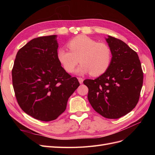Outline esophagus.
<instances>
[{
  "label": "esophagus",
  "mask_w": 155,
  "mask_h": 155,
  "mask_svg": "<svg viewBox=\"0 0 155 155\" xmlns=\"http://www.w3.org/2000/svg\"><path fill=\"white\" fill-rule=\"evenodd\" d=\"M78 81H79V83L82 84V83H83V79L81 78H78Z\"/></svg>",
  "instance_id": "esophagus-1"
}]
</instances>
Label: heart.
I'll list each match as a JSON object with an SVG mask.
<instances>
[{
    "instance_id": "obj_1",
    "label": "heart",
    "mask_w": 155,
    "mask_h": 155,
    "mask_svg": "<svg viewBox=\"0 0 155 155\" xmlns=\"http://www.w3.org/2000/svg\"><path fill=\"white\" fill-rule=\"evenodd\" d=\"M67 46L70 51L59 48L57 52L58 61L67 72H74L79 60L81 64L76 71L78 75L90 73L92 76H99L109 68L112 51L107 44L79 35L70 40Z\"/></svg>"
}]
</instances>
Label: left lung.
Wrapping results in <instances>:
<instances>
[{
    "instance_id": "left-lung-1",
    "label": "left lung",
    "mask_w": 155,
    "mask_h": 155,
    "mask_svg": "<svg viewBox=\"0 0 155 155\" xmlns=\"http://www.w3.org/2000/svg\"><path fill=\"white\" fill-rule=\"evenodd\" d=\"M112 60L107 71L95 79H85L88 100L97 113L117 119L132 110L138 104L143 85V72L137 53L120 39L105 38Z\"/></svg>"
}]
</instances>
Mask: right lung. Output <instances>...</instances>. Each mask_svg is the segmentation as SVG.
Masks as SVG:
<instances>
[{
	"label": "right lung",
	"instance_id": "right-lung-1",
	"mask_svg": "<svg viewBox=\"0 0 155 155\" xmlns=\"http://www.w3.org/2000/svg\"><path fill=\"white\" fill-rule=\"evenodd\" d=\"M57 35L31 40L16 55L12 82L18 105L27 114L44 121L54 120L67 108L79 86L57 58Z\"/></svg>",
	"mask_w": 155,
	"mask_h": 155
}]
</instances>
